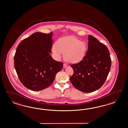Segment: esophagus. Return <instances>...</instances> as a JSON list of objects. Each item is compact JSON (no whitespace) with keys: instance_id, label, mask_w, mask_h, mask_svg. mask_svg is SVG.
Masks as SVG:
<instances>
[{"instance_id":"34e87169","label":"esophagus","mask_w":128,"mask_h":128,"mask_svg":"<svg viewBox=\"0 0 128 128\" xmlns=\"http://www.w3.org/2000/svg\"><path fill=\"white\" fill-rule=\"evenodd\" d=\"M67 67V65L66 64H63V68H66Z\"/></svg>"}]
</instances>
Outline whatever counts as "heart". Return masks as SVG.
I'll return each mask as SVG.
<instances>
[{
  "instance_id": "1",
  "label": "heart",
  "mask_w": 128,
  "mask_h": 128,
  "mask_svg": "<svg viewBox=\"0 0 128 128\" xmlns=\"http://www.w3.org/2000/svg\"><path fill=\"white\" fill-rule=\"evenodd\" d=\"M87 45L82 41L72 36L60 38L52 48L53 55L60 60L64 53V59L69 63L75 64L82 61L85 56Z\"/></svg>"
}]
</instances>
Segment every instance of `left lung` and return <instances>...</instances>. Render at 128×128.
Here are the masks:
<instances>
[{
    "instance_id": "1",
    "label": "left lung",
    "mask_w": 128,
    "mask_h": 128,
    "mask_svg": "<svg viewBox=\"0 0 128 128\" xmlns=\"http://www.w3.org/2000/svg\"><path fill=\"white\" fill-rule=\"evenodd\" d=\"M88 40L86 54L80 62L71 65L74 72L70 78L74 87L86 93L97 90L103 86L111 66L109 51L106 46L91 35Z\"/></svg>"
}]
</instances>
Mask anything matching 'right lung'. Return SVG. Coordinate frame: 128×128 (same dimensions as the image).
Listing matches in <instances>:
<instances>
[{
    "label": "right lung",
    "instance_id": "right-lung-1",
    "mask_svg": "<svg viewBox=\"0 0 128 128\" xmlns=\"http://www.w3.org/2000/svg\"><path fill=\"white\" fill-rule=\"evenodd\" d=\"M53 33L36 32L19 44L14 56V66L19 79L25 87L38 91L53 83L63 63L50 56Z\"/></svg>",
    "mask_w": 128,
    "mask_h": 128
}]
</instances>
